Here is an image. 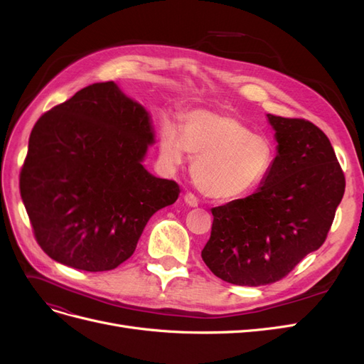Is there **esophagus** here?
Masks as SVG:
<instances>
[{
    "instance_id": "1",
    "label": "esophagus",
    "mask_w": 364,
    "mask_h": 364,
    "mask_svg": "<svg viewBox=\"0 0 364 364\" xmlns=\"http://www.w3.org/2000/svg\"><path fill=\"white\" fill-rule=\"evenodd\" d=\"M183 200H185L186 205L191 206V208H196L197 205H199V200H197V197L194 194H191V193H186L183 196Z\"/></svg>"
}]
</instances>
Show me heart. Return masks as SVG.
<instances>
[{"mask_svg": "<svg viewBox=\"0 0 364 364\" xmlns=\"http://www.w3.org/2000/svg\"><path fill=\"white\" fill-rule=\"evenodd\" d=\"M193 181L214 202H232L255 191L273 164L272 142L225 112L197 109L186 114L183 132L171 119L159 127V162L168 173L188 158Z\"/></svg>", "mask_w": 364, "mask_h": 364, "instance_id": "b5f03b06", "label": "heart"}]
</instances>
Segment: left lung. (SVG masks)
<instances>
[{
  "instance_id": "obj_1",
  "label": "left lung",
  "mask_w": 364,
  "mask_h": 364,
  "mask_svg": "<svg viewBox=\"0 0 364 364\" xmlns=\"http://www.w3.org/2000/svg\"><path fill=\"white\" fill-rule=\"evenodd\" d=\"M277 156L259 188L213 208L202 258L215 277L258 287L289 274L323 245L345 194V176L323 132L310 121L267 114Z\"/></svg>"
}]
</instances>
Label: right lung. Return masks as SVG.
Segmentation results:
<instances>
[{
    "label": "right lung",
    "instance_id": "obj_1",
    "mask_svg": "<svg viewBox=\"0 0 364 364\" xmlns=\"http://www.w3.org/2000/svg\"><path fill=\"white\" fill-rule=\"evenodd\" d=\"M153 144L149 111L114 82L86 86L38 119L19 190L50 258L105 272L134 255L149 218L181 193L142 164Z\"/></svg>",
    "mask_w": 364,
    "mask_h": 364
}]
</instances>
